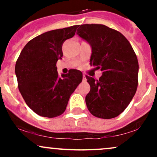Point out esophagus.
Listing matches in <instances>:
<instances>
[{
    "mask_svg": "<svg viewBox=\"0 0 157 157\" xmlns=\"http://www.w3.org/2000/svg\"><path fill=\"white\" fill-rule=\"evenodd\" d=\"M82 80L86 81V75H83V76H82Z\"/></svg>",
    "mask_w": 157,
    "mask_h": 157,
    "instance_id": "1",
    "label": "esophagus"
}]
</instances>
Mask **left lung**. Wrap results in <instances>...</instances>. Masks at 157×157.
Instances as JSON below:
<instances>
[{"instance_id":"left-lung-1","label":"left lung","mask_w":157,"mask_h":157,"mask_svg":"<svg viewBox=\"0 0 157 157\" xmlns=\"http://www.w3.org/2000/svg\"><path fill=\"white\" fill-rule=\"evenodd\" d=\"M77 35L91 46L90 64L102 71L98 80L86 76L91 87L86 97L88 109L97 117H116L129 105L137 89L136 54L125 36L105 25H81Z\"/></svg>"}]
</instances>
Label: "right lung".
Listing matches in <instances>:
<instances>
[{
	"label": "right lung",
	"instance_id": "add662e5",
	"mask_svg": "<svg viewBox=\"0 0 157 157\" xmlns=\"http://www.w3.org/2000/svg\"><path fill=\"white\" fill-rule=\"evenodd\" d=\"M77 25L41 34L27 43L15 64L18 89L27 105L41 117L52 118L66 111L68 100L82 82V74L71 69L61 77L57 71L62 46L75 35Z\"/></svg>",
	"mask_w": 157,
	"mask_h": 157
}]
</instances>
